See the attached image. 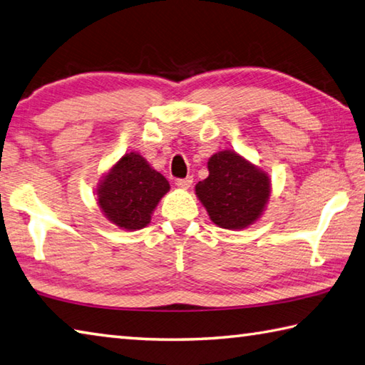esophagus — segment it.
Returning <instances> with one entry per match:
<instances>
[{"instance_id":"34e87169","label":"esophagus","mask_w":365,"mask_h":365,"mask_svg":"<svg viewBox=\"0 0 365 365\" xmlns=\"http://www.w3.org/2000/svg\"><path fill=\"white\" fill-rule=\"evenodd\" d=\"M175 185L178 188H182V190H188L191 185H193V178L191 177H187V178H178V180L175 182Z\"/></svg>"}]
</instances>
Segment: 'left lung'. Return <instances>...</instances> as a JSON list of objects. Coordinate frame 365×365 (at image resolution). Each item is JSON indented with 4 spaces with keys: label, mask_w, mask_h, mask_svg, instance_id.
Returning a JSON list of instances; mask_svg holds the SVG:
<instances>
[{
    "label": "left lung",
    "mask_w": 365,
    "mask_h": 365,
    "mask_svg": "<svg viewBox=\"0 0 365 365\" xmlns=\"http://www.w3.org/2000/svg\"><path fill=\"white\" fill-rule=\"evenodd\" d=\"M209 177L195 191L209 218L225 230H244L260 220L271 196V178L235 150H222L207 161Z\"/></svg>",
    "instance_id": "1"
}]
</instances>
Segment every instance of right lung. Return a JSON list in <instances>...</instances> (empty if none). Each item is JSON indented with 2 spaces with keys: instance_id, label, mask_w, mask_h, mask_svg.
I'll use <instances>...</instances> for the list:
<instances>
[{
  "instance_id": "1",
  "label": "right lung",
  "mask_w": 365,
  "mask_h": 365,
  "mask_svg": "<svg viewBox=\"0 0 365 365\" xmlns=\"http://www.w3.org/2000/svg\"><path fill=\"white\" fill-rule=\"evenodd\" d=\"M169 182L145 158L130 151L105 172L97 183L96 196L102 214L119 230L137 231L147 227Z\"/></svg>"
}]
</instances>
